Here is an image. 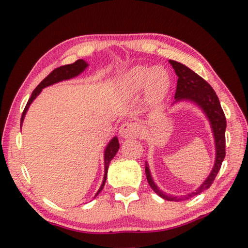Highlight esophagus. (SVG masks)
<instances>
[{
	"label": "esophagus",
	"mask_w": 248,
	"mask_h": 248,
	"mask_svg": "<svg viewBox=\"0 0 248 248\" xmlns=\"http://www.w3.org/2000/svg\"><path fill=\"white\" fill-rule=\"evenodd\" d=\"M119 132L121 138L124 139H136L140 135L141 128L138 123L130 121V123H124L121 125Z\"/></svg>",
	"instance_id": "esophagus-1"
}]
</instances>
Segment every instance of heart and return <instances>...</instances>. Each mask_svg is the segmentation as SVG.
<instances>
[{"mask_svg":"<svg viewBox=\"0 0 248 248\" xmlns=\"http://www.w3.org/2000/svg\"><path fill=\"white\" fill-rule=\"evenodd\" d=\"M170 76L160 67L135 66L124 73L120 86L128 93H138L147 87L151 100H159L170 87Z\"/></svg>","mask_w":248,"mask_h":248,"instance_id":"obj_1","label":"heart"}]
</instances>
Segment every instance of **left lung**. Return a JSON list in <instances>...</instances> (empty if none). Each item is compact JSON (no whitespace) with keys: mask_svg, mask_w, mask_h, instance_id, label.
<instances>
[{"mask_svg":"<svg viewBox=\"0 0 248 248\" xmlns=\"http://www.w3.org/2000/svg\"><path fill=\"white\" fill-rule=\"evenodd\" d=\"M170 62L173 69H175L176 75L178 76L177 88L175 93L176 101L183 99L191 100V101L197 103L203 109V112L207 114L208 118L210 119V123H211L215 138V146H217V160H215V164L211 173L207 178V180L202 183V186H200V187H198L196 191L186 196V198L187 199L203 192L204 189L209 188L213 183L215 177L217 176L226 155V117L224 110L222 107H220L217 93L214 92V89L207 81H204L202 77H199L197 73H195L189 68L181 64V62H178L176 61H170ZM145 170L149 186L155 193L167 200L176 199L172 198L171 196H167V195L163 194L160 191L159 187L152 181L149 168L147 164Z\"/></svg>","mask_w":248,"mask_h":248,"instance_id":"obj_1","label":"left lung"}]
</instances>
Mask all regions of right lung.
Wrapping results in <instances>:
<instances>
[{"label": "right lung", "mask_w": 248, "mask_h": 248, "mask_svg": "<svg viewBox=\"0 0 248 248\" xmlns=\"http://www.w3.org/2000/svg\"><path fill=\"white\" fill-rule=\"evenodd\" d=\"M88 65L86 64V62H84L83 60H78L77 62H73V64H69V65H64V66H61L59 68H56L53 71H52L49 76H46L43 81L39 83V85L37 86L34 92L31 93V96L29 99L28 103H26L25 108L23 109V113H22V117H21V124H22V121L24 119V116L26 110H28L30 104L33 102V100L38 96L39 93L41 92V89L52 85V84L57 83V82H61L62 80H68V78H75L78 75H80V73L85 69ZM119 149V143H118V140L117 138H114L112 140L109 141L107 149H105L104 152V164H105V173H104V178H103V182L101 184V186H100L99 191L97 192V195L102 191V188L104 186V183L105 180H107V176H108V168L109 165V162L113 160V157L115 156V155L117 154V151ZM94 196V197H96Z\"/></svg>", "instance_id": "right-lung-1"}]
</instances>
